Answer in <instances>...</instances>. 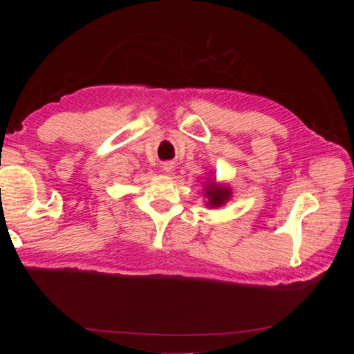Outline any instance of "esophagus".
Masks as SVG:
<instances>
[{"instance_id": "esophagus-1", "label": "esophagus", "mask_w": 354, "mask_h": 354, "mask_svg": "<svg viewBox=\"0 0 354 354\" xmlns=\"http://www.w3.org/2000/svg\"><path fill=\"white\" fill-rule=\"evenodd\" d=\"M174 169H176V167H174L173 162H165L162 165V171H164V173H167V174H173Z\"/></svg>"}]
</instances>
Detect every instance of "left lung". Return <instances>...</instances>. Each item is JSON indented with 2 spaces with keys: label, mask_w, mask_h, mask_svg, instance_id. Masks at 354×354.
Here are the masks:
<instances>
[{
  "label": "left lung",
  "mask_w": 354,
  "mask_h": 354,
  "mask_svg": "<svg viewBox=\"0 0 354 354\" xmlns=\"http://www.w3.org/2000/svg\"><path fill=\"white\" fill-rule=\"evenodd\" d=\"M232 187L227 183H217L214 176H209L203 183V199L205 207L208 208H220L224 207L232 199Z\"/></svg>",
  "instance_id": "obj_1"
}]
</instances>
